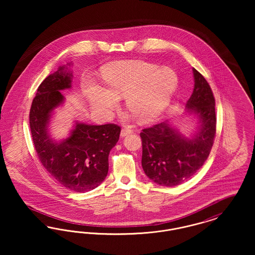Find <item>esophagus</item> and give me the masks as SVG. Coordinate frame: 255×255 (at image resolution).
<instances>
[{"label": "esophagus", "mask_w": 255, "mask_h": 255, "mask_svg": "<svg viewBox=\"0 0 255 255\" xmlns=\"http://www.w3.org/2000/svg\"><path fill=\"white\" fill-rule=\"evenodd\" d=\"M132 132H133V131L130 130V129H122V132H121V135L123 137V136H126V135L132 133Z\"/></svg>", "instance_id": "34e87169"}]
</instances>
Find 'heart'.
I'll return each instance as SVG.
<instances>
[{
    "label": "heart",
    "mask_w": 255,
    "mask_h": 255,
    "mask_svg": "<svg viewBox=\"0 0 255 255\" xmlns=\"http://www.w3.org/2000/svg\"><path fill=\"white\" fill-rule=\"evenodd\" d=\"M104 82L108 90L92 86L87 97L96 109L110 114L119 105L118 97L140 122L159 117L169 105L178 88V76L168 68L143 61H123L104 69Z\"/></svg>",
    "instance_id": "heart-1"
}]
</instances>
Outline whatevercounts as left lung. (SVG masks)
Instances as JSON below:
<instances>
[{
	"label": "left lung",
	"instance_id": "left-lung-1",
	"mask_svg": "<svg viewBox=\"0 0 255 255\" xmlns=\"http://www.w3.org/2000/svg\"><path fill=\"white\" fill-rule=\"evenodd\" d=\"M194 89L186 102L188 114L198 121L197 131L184 136L168 121L143 129L141 165L146 176L158 184L172 187L185 182L208 157L216 133L215 99L206 78L194 68Z\"/></svg>",
	"mask_w": 255,
	"mask_h": 255
}]
</instances>
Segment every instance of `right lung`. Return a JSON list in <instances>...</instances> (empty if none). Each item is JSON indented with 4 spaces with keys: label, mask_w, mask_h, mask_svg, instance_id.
<instances>
[{
    "label": "right lung",
    "mask_w": 255,
    "mask_h": 255,
    "mask_svg": "<svg viewBox=\"0 0 255 255\" xmlns=\"http://www.w3.org/2000/svg\"><path fill=\"white\" fill-rule=\"evenodd\" d=\"M70 65L59 67L38 87L29 112V127L37 156L45 169L64 187L84 193L105 180L110 151L119 141L121 127L112 123L76 122L67 138L56 141L51 137L50 118L65 99L60 91L72 88Z\"/></svg>",
    "instance_id": "1"
}]
</instances>
